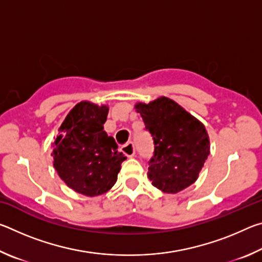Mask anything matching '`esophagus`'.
<instances>
[{"label":"esophagus","mask_w":262,"mask_h":262,"mask_svg":"<svg viewBox=\"0 0 262 262\" xmlns=\"http://www.w3.org/2000/svg\"><path fill=\"white\" fill-rule=\"evenodd\" d=\"M122 152L126 155L127 157H133L135 155V145L134 143H132V142H129V143H127L126 145H123L122 147Z\"/></svg>","instance_id":"34e87169"}]
</instances>
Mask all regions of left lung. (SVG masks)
<instances>
[{
    "label": "left lung",
    "mask_w": 262,
    "mask_h": 262,
    "mask_svg": "<svg viewBox=\"0 0 262 262\" xmlns=\"http://www.w3.org/2000/svg\"><path fill=\"white\" fill-rule=\"evenodd\" d=\"M135 108L155 144L148 168L151 184L170 194L194 184L210 152L203 123L166 97L149 104L137 103Z\"/></svg>",
    "instance_id": "1"
}]
</instances>
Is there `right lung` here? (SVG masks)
Instances as JSON below:
<instances>
[{
    "label": "right lung",
    "instance_id": "add662e5",
    "mask_svg": "<svg viewBox=\"0 0 262 262\" xmlns=\"http://www.w3.org/2000/svg\"><path fill=\"white\" fill-rule=\"evenodd\" d=\"M108 106L81 101L67 114L53 143L57 174L75 192L97 196L117 183L126 157L104 130Z\"/></svg>",
    "mask_w": 262,
    "mask_h": 262
}]
</instances>
